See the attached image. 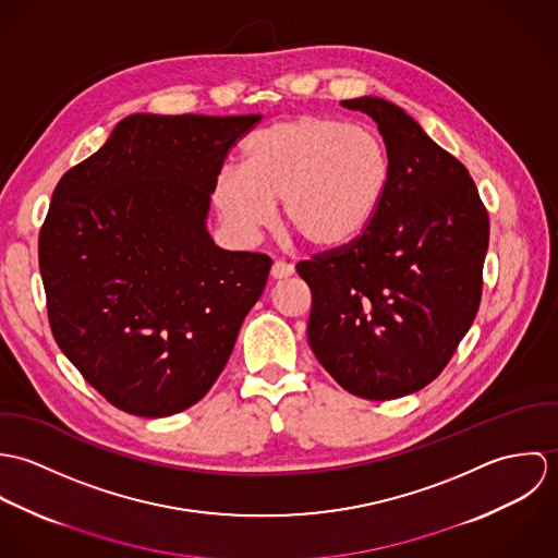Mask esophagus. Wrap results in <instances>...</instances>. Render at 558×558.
I'll return each instance as SVG.
<instances>
[{
  "label": "esophagus",
  "mask_w": 558,
  "mask_h": 558,
  "mask_svg": "<svg viewBox=\"0 0 558 558\" xmlns=\"http://www.w3.org/2000/svg\"><path fill=\"white\" fill-rule=\"evenodd\" d=\"M292 272H294V266L288 264V262H283V259H275V264H272V268H270L272 279H286V277H290Z\"/></svg>",
  "instance_id": "obj_1"
}]
</instances>
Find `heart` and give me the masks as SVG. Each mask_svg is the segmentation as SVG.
<instances>
[{"instance_id":"obj_1","label":"heart","mask_w":558,"mask_h":558,"mask_svg":"<svg viewBox=\"0 0 558 558\" xmlns=\"http://www.w3.org/2000/svg\"><path fill=\"white\" fill-rule=\"evenodd\" d=\"M240 169L213 180V202L244 239L272 223L275 204L290 234L312 248H339L376 217L389 157L372 131L332 118L299 116L255 131L240 150Z\"/></svg>"}]
</instances>
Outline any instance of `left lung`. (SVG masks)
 I'll return each mask as SVG.
<instances>
[{
  "label": "left lung",
  "mask_w": 558,
  "mask_h": 558,
  "mask_svg": "<svg viewBox=\"0 0 558 558\" xmlns=\"http://www.w3.org/2000/svg\"><path fill=\"white\" fill-rule=\"evenodd\" d=\"M341 105L376 120L391 175L361 236L296 264L312 290L307 337L348 393L403 398L440 376L477 316L487 210L469 169L398 105Z\"/></svg>",
  "instance_id": "left-lung-1"
}]
</instances>
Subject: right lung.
Instances as JSON below:
<instances>
[{"label": "right lung", "mask_w": 558, "mask_h": 558, "mask_svg": "<svg viewBox=\"0 0 558 558\" xmlns=\"http://www.w3.org/2000/svg\"><path fill=\"white\" fill-rule=\"evenodd\" d=\"M257 120L129 116L53 191L38 239L53 337L129 414L204 398L264 292L272 259L206 232L213 180Z\"/></svg>", "instance_id": "add662e5"}]
</instances>
